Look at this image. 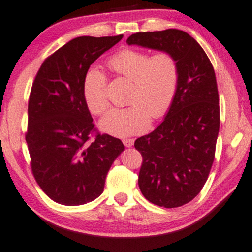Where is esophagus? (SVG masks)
Masks as SVG:
<instances>
[{"mask_svg": "<svg viewBox=\"0 0 252 252\" xmlns=\"http://www.w3.org/2000/svg\"><path fill=\"white\" fill-rule=\"evenodd\" d=\"M134 140L130 139V138H126V139H123V144H125L126 147H131L133 145Z\"/></svg>", "mask_w": 252, "mask_h": 252, "instance_id": "esophagus-1", "label": "esophagus"}]
</instances>
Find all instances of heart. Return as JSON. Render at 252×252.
I'll list each match as a JSON object with an SVG mask.
<instances>
[{
	"instance_id": "b5f03b06",
	"label": "heart",
	"mask_w": 252,
	"mask_h": 252,
	"mask_svg": "<svg viewBox=\"0 0 252 252\" xmlns=\"http://www.w3.org/2000/svg\"><path fill=\"white\" fill-rule=\"evenodd\" d=\"M113 73L131 81L129 102L125 108H112L102 116L99 126L115 137H127L145 131L150 116L160 119L175 100L179 81L177 59L165 51L153 56L134 49H123L107 62ZM105 74L97 68L87 70L83 97L89 111L100 115L108 107Z\"/></svg>"
}]
</instances>
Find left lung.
<instances>
[{
    "label": "left lung",
    "mask_w": 252,
    "mask_h": 252,
    "mask_svg": "<svg viewBox=\"0 0 252 252\" xmlns=\"http://www.w3.org/2000/svg\"><path fill=\"white\" fill-rule=\"evenodd\" d=\"M126 43L169 52L178 63L171 107L134 147L143 157L138 185L146 200L158 207H182L201 192L215 160L220 115L214 67L201 45L175 28L132 34Z\"/></svg>",
    "instance_id": "obj_1"
}]
</instances>
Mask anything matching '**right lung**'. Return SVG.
I'll use <instances>...</instances> for the list:
<instances>
[{
    "label": "right lung",
    "mask_w": 252,
    "mask_h": 252,
    "mask_svg": "<svg viewBox=\"0 0 252 252\" xmlns=\"http://www.w3.org/2000/svg\"><path fill=\"white\" fill-rule=\"evenodd\" d=\"M118 36H80L42 63L28 101L26 143L34 178L59 204L81 205L104 192L105 179L122 141L94 132L83 97V80L95 59L121 41Z\"/></svg>",
    "instance_id": "1"
}]
</instances>
